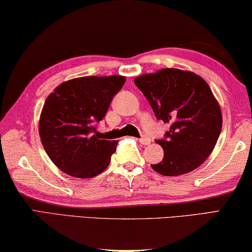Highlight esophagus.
Wrapping results in <instances>:
<instances>
[{"mask_svg":"<svg viewBox=\"0 0 252 252\" xmlns=\"http://www.w3.org/2000/svg\"><path fill=\"white\" fill-rule=\"evenodd\" d=\"M139 143L143 144V145H148V144H151V138H148L147 136H142L139 138Z\"/></svg>","mask_w":252,"mask_h":252,"instance_id":"esophagus-1","label":"esophagus"}]
</instances>
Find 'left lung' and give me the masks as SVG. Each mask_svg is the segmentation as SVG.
I'll list each match as a JSON object with an SVG mask.
<instances>
[{"mask_svg":"<svg viewBox=\"0 0 252 252\" xmlns=\"http://www.w3.org/2000/svg\"><path fill=\"white\" fill-rule=\"evenodd\" d=\"M158 121L170 124L158 139L164 158L151 166L165 176L187 174L212 153L222 128V114L211 88L191 71L166 68L135 78Z\"/></svg>","mask_w":252,"mask_h":252,"instance_id":"1","label":"left lung"}]
</instances>
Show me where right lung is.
I'll list each match as a JSON object with an SVG mask.
<instances>
[{
	"label": "right lung",
	"mask_w": 252,
	"mask_h": 252,
	"mask_svg": "<svg viewBox=\"0 0 252 252\" xmlns=\"http://www.w3.org/2000/svg\"><path fill=\"white\" fill-rule=\"evenodd\" d=\"M125 80L123 76L76 78L45 99L39 122L41 143L65 174L89 179L108 167L118 142L99 137L96 124L104 119Z\"/></svg>",
	"instance_id": "obj_1"
}]
</instances>
